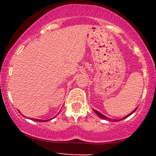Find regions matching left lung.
<instances>
[{"label":"left lung","instance_id":"left-lung-1","mask_svg":"<svg viewBox=\"0 0 156 156\" xmlns=\"http://www.w3.org/2000/svg\"><path fill=\"white\" fill-rule=\"evenodd\" d=\"M136 108H135V109H134V110H133V112H131V113H130V114H129V115H128L125 116V118H123V119H120V120H122V119H126V118H127V117H128V116H129V115H131V114H133V112H135V111H136ZM94 112H95V113H96V114H97V115H98V116H100V118H101V119H106V120H108V121H109V120H112V119H108V118H107V117H106V116L103 115V114H101V113H100V112H98V111H97V110H94ZM112 121H113V120H112ZM114 121H115V122H116V121H117V120H114Z\"/></svg>","mask_w":156,"mask_h":156}]
</instances>
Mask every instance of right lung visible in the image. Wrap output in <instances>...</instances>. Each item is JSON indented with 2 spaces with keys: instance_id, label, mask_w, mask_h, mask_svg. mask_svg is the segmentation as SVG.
Listing matches in <instances>:
<instances>
[{
  "instance_id": "add662e5",
  "label": "right lung",
  "mask_w": 156,
  "mask_h": 156,
  "mask_svg": "<svg viewBox=\"0 0 156 156\" xmlns=\"http://www.w3.org/2000/svg\"><path fill=\"white\" fill-rule=\"evenodd\" d=\"M31 120H34V121H36V122H47V120H46V121H43V120H38V119H31Z\"/></svg>"
}]
</instances>
